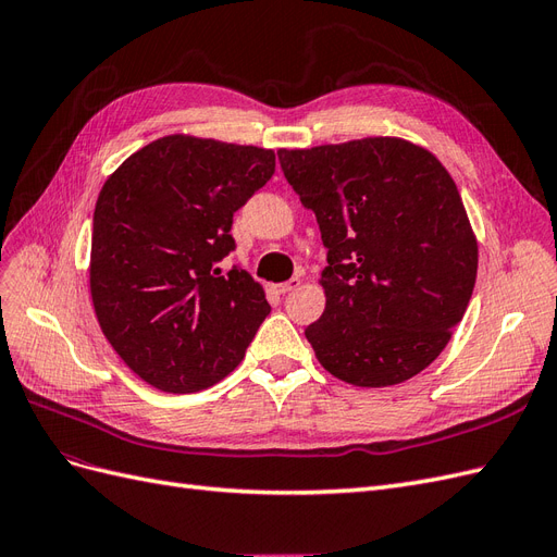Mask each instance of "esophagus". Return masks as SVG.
<instances>
[{
  "instance_id": "34e87169",
  "label": "esophagus",
  "mask_w": 557,
  "mask_h": 557,
  "mask_svg": "<svg viewBox=\"0 0 557 557\" xmlns=\"http://www.w3.org/2000/svg\"><path fill=\"white\" fill-rule=\"evenodd\" d=\"M297 288H299V278H290V281L274 285V290H276L278 295H288V293H293V290H297Z\"/></svg>"
}]
</instances>
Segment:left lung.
<instances>
[{
  "mask_svg": "<svg viewBox=\"0 0 557 557\" xmlns=\"http://www.w3.org/2000/svg\"><path fill=\"white\" fill-rule=\"evenodd\" d=\"M278 162L327 248V305L305 330L318 362L362 387L423 372L476 283L458 185L425 148L393 137L281 148Z\"/></svg>",
  "mask_w": 557,
  "mask_h": 557,
  "instance_id": "left-lung-1",
  "label": "left lung"
}]
</instances>
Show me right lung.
Returning a JSON list of instances; mask_svg holds the SVG:
<instances>
[{
  "label": "right lung",
  "mask_w": 557,
  "mask_h": 557,
  "mask_svg": "<svg viewBox=\"0 0 557 557\" xmlns=\"http://www.w3.org/2000/svg\"><path fill=\"white\" fill-rule=\"evenodd\" d=\"M274 150L172 134L104 183L92 218L90 293L123 362L164 393H199L244 360L272 311L223 258L234 213L272 178Z\"/></svg>",
  "instance_id": "add662e5"
}]
</instances>
